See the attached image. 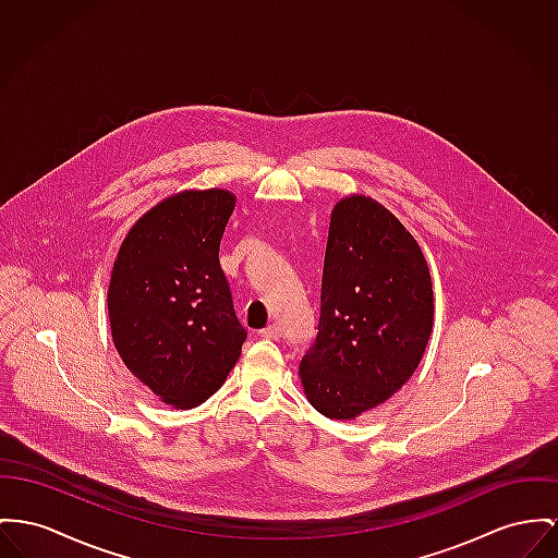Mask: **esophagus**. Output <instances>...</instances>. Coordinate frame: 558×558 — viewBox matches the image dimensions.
Segmentation results:
<instances>
[{
    "label": "esophagus",
    "mask_w": 558,
    "mask_h": 558,
    "mask_svg": "<svg viewBox=\"0 0 558 558\" xmlns=\"http://www.w3.org/2000/svg\"><path fill=\"white\" fill-rule=\"evenodd\" d=\"M264 338H270V340H279L281 338V328L277 326V324H270V326H266L264 330L260 332Z\"/></svg>",
    "instance_id": "esophagus-1"
}]
</instances>
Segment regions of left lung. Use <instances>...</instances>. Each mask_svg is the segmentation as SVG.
<instances>
[{
  "mask_svg": "<svg viewBox=\"0 0 558 558\" xmlns=\"http://www.w3.org/2000/svg\"><path fill=\"white\" fill-rule=\"evenodd\" d=\"M434 328L427 260L387 207L349 194L332 209L315 344L300 362L311 407L351 421L387 402L418 368Z\"/></svg>",
  "mask_w": 558,
  "mask_h": 558,
  "instance_id": "8db88e82",
  "label": "left lung"
}]
</instances>
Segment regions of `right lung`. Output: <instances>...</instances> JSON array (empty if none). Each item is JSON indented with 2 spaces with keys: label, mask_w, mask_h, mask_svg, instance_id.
I'll list each match as a JSON object with an SVG mask.
<instances>
[{
  "label": "right lung",
  "mask_w": 558,
  "mask_h": 558,
  "mask_svg": "<svg viewBox=\"0 0 558 558\" xmlns=\"http://www.w3.org/2000/svg\"><path fill=\"white\" fill-rule=\"evenodd\" d=\"M230 190H182L126 232L108 288L118 355L173 409L203 404L234 368L247 332L220 266Z\"/></svg>",
  "instance_id": "obj_1"
}]
</instances>
